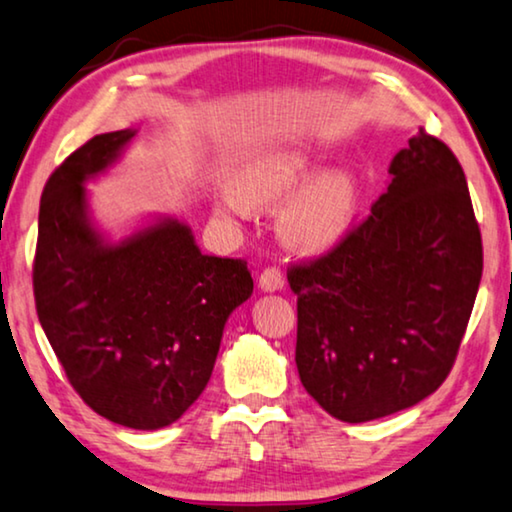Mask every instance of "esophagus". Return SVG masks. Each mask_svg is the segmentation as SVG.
I'll use <instances>...</instances> for the list:
<instances>
[{
  "label": "esophagus",
  "mask_w": 512,
  "mask_h": 512,
  "mask_svg": "<svg viewBox=\"0 0 512 512\" xmlns=\"http://www.w3.org/2000/svg\"><path fill=\"white\" fill-rule=\"evenodd\" d=\"M258 289L265 291V293H275V291H282L284 289V277L282 272L277 268H265L261 272V277H258Z\"/></svg>",
  "instance_id": "34e87169"
}]
</instances>
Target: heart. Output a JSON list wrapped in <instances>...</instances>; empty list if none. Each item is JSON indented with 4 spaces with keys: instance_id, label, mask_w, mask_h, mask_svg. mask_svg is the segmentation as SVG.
I'll use <instances>...</instances> for the list:
<instances>
[{
    "instance_id": "b5f03b06",
    "label": "heart",
    "mask_w": 512,
    "mask_h": 512,
    "mask_svg": "<svg viewBox=\"0 0 512 512\" xmlns=\"http://www.w3.org/2000/svg\"><path fill=\"white\" fill-rule=\"evenodd\" d=\"M317 156L310 151H272L244 167L235 179V193H223L216 212L242 219L249 209L286 207L279 214L277 233L286 249L319 256L345 240L356 219L361 186L354 172L328 170L317 174Z\"/></svg>"
}]
</instances>
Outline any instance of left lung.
Instances as JSON below:
<instances>
[{
    "instance_id": "obj_1",
    "label": "left lung",
    "mask_w": 512,
    "mask_h": 512,
    "mask_svg": "<svg viewBox=\"0 0 512 512\" xmlns=\"http://www.w3.org/2000/svg\"><path fill=\"white\" fill-rule=\"evenodd\" d=\"M373 212L289 272L296 366L314 401L361 424L412 408L450 373L482 277V237L454 153L419 130Z\"/></svg>"
}]
</instances>
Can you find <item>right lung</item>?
<instances>
[{"label": "right lung", "instance_id": "right-lung-1", "mask_svg": "<svg viewBox=\"0 0 512 512\" xmlns=\"http://www.w3.org/2000/svg\"><path fill=\"white\" fill-rule=\"evenodd\" d=\"M135 135H97L51 174L32 277L41 328L83 401L109 422L156 431L205 391L226 321L254 279L244 261L202 254L174 216L121 237L97 226L86 186Z\"/></svg>", "mask_w": 512, "mask_h": 512}]
</instances>
